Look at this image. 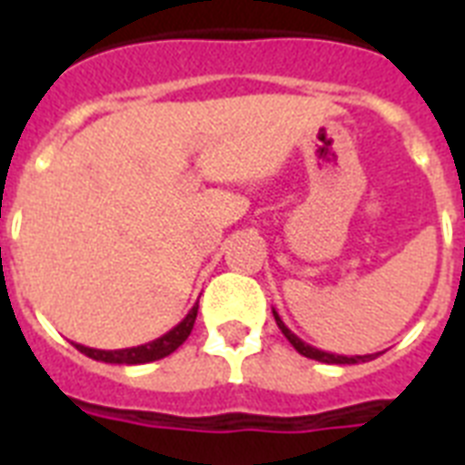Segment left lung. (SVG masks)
Returning <instances> with one entry per match:
<instances>
[{
    "label": "left lung",
    "mask_w": 465,
    "mask_h": 465,
    "mask_svg": "<svg viewBox=\"0 0 465 465\" xmlns=\"http://www.w3.org/2000/svg\"><path fill=\"white\" fill-rule=\"evenodd\" d=\"M272 316H275L277 321V328L284 332V338L290 340L292 345H294V350H297L299 354H304V357H309V360H316V361H323V364H360V361H369L374 360L376 354H352V357H347V354H335V352H325V350H318V347L309 345V342H304L302 338H297L294 332L284 325V321L280 318V313H277L275 309H272Z\"/></svg>",
    "instance_id": "obj_1"
}]
</instances>
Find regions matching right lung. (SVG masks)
Listing matches in <instances>:
<instances>
[{
	"label": "right lung",
	"instance_id": "right-lung-1",
	"mask_svg": "<svg viewBox=\"0 0 465 465\" xmlns=\"http://www.w3.org/2000/svg\"><path fill=\"white\" fill-rule=\"evenodd\" d=\"M197 318V304L188 311V316L183 318L181 323L173 325L171 331L163 332L161 338L152 340V342H144V345L137 347H125V350H94V347L86 345H74L76 350L91 360L105 361V364H147V361H156L168 357L171 352H175L178 347L188 340L193 325H195Z\"/></svg>",
	"mask_w": 465,
	"mask_h": 465
}]
</instances>
